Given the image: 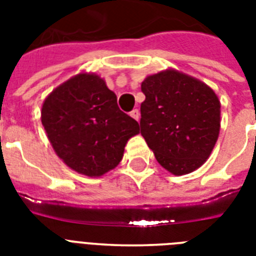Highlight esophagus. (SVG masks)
<instances>
[{"instance_id": "1", "label": "esophagus", "mask_w": 256, "mask_h": 256, "mask_svg": "<svg viewBox=\"0 0 256 256\" xmlns=\"http://www.w3.org/2000/svg\"><path fill=\"white\" fill-rule=\"evenodd\" d=\"M130 116H132L136 120H140V110H138V108H134V110H132V112H130Z\"/></svg>"}]
</instances>
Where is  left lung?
Returning a JSON list of instances; mask_svg holds the SVG:
<instances>
[{"label": "left lung", "mask_w": 256, "mask_h": 256, "mask_svg": "<svg viewBox=\"0 0 256 256\" xmlns=\"http://www.w3.org/2000/svg\"><path fill=\"white\" fill-rule=\"evenodd\" d=\"M140 134L160 166L183 175L210 156L220 128V102L212 88L195 78L166 70L140 85Z\"/></svg>", "instance_id": "obj_1"}]
</instances>
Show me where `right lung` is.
<instances>
[{
	"label": "right lung",
	"instance_id": "obj_1",
	"mask_svg": "<svg viewBox=\"0 0 256 256\" xmlns=\"http://www.w3.org/2000/svg\"><path fill=\"white\" fill-rule=\"evenodd\" d=\"M41 120L57 156L88 176L116 168L128 140L140 132L138 122L118 108L116 94L96 74H78L50 92Z\"/></svg>",
	"mask_w": 256,
	"mask_h": 256
}]
</instances>
